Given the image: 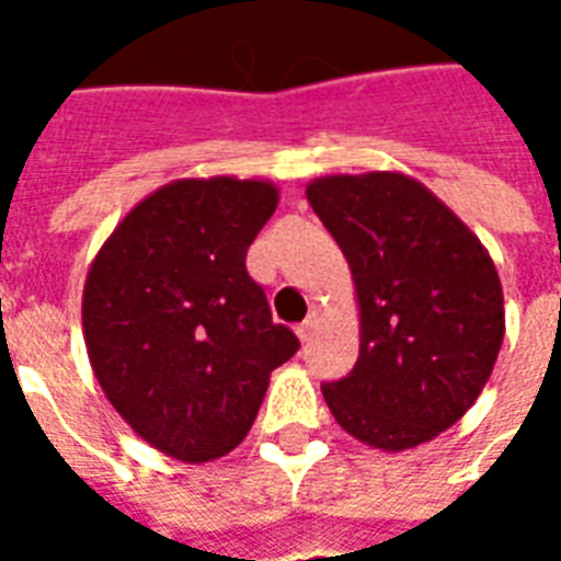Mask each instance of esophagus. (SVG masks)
<instances>
[{
  "mask_svg": "<svg viewBox=\"0 0 561 561\" xmlns=\"http://www.w3.org/2000/svg\"><path fill=\"white\" fill-rule=\"evenodd\" d=\"M318 321H321V312H318V309H312V312L306 316L304 324H300V330H297V333H300V340H304V342L312 340V333H316Z\"/></svg>",
  "mask_w": 561,
  "mask_h": 561,
  "instance_id": "34e87169",
  "label": "esophagus"
}]
</instances>
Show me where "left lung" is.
<instances>
[{"label":"left lung","instance_id":"obj_1","mask_svg":"<svg viewBox=\"0 0 561 561\" xmlns=\"http://www.w3.org/2000/svg\"><path fill=\"white\" fill-rule=\"evenodd\" d=\"M306 197L352 267L360 354L321 388L342 430L388 454L469 412L505 340V297L483 243L400 171L330 173Z\"/></svg>","mask_w":561,"mask_h":561}]
</instances>
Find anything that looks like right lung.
Segmentation results:
<instances>
[{"label": "right lung", "instance_id": "1", "mask_svg": "<svg viewBox=\"0 0 561 561\" xmlns=\"http://www.w3.org/2000/svg\"><path fill=\"white\" fill-rule=\"evenodd\" d=\"M276 204L270 180H173L128 209L92 257L83 285L92 373L119 417L180 462L240 445L270 373L300 348L245 273Z\"/></svg>", "mask_w": 561, "mask_h": 561}]
</instances>
